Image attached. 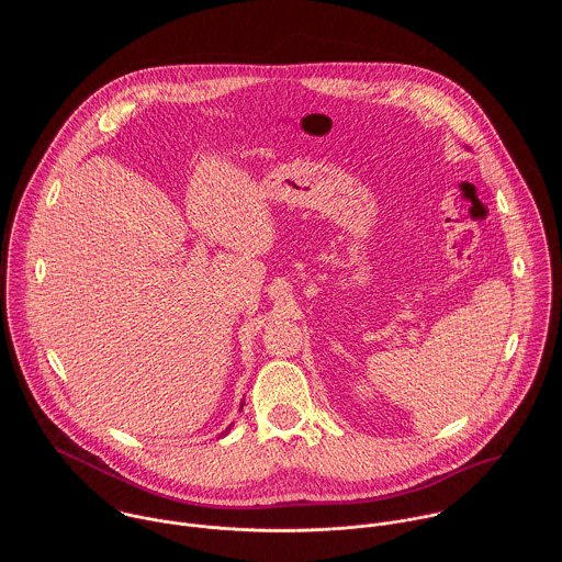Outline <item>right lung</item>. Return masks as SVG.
Segmentation results:
<instances>
[{
  "mask_svg": "<svg viewBox=\"0 0 562 562\" xmlns=\"http://www.w3.org/2000/svg\"><path fill=\"white\" fill-rule=\"evenodd\" d=\"M227 432H229V428H227V430H225V432H223V435H221V437H225V435H227Z\"/></svg>",
  "mask_w": 562,
  "mask_h": 562,
  "instance_id": "obj_1",
  "label": "right lung"
}]
</instances>
